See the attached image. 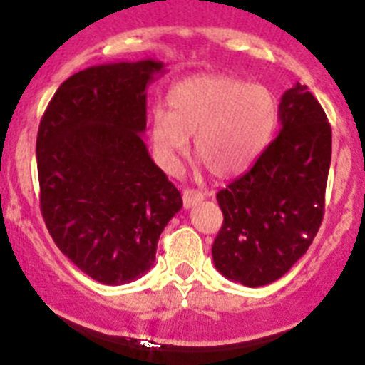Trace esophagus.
<instances>
[{
  "label": "esophagus",
  "mask_w": 365,
  "mask_h": 365,
  "mask_svg": "<svg viewBox=\"0 0 365 365\" xmlns=\"http://www.w3.org/2000/svg\"><path fill=\"white\" fill-rule=\"evenodd\" d=\"M203 200H205V194L200 192V190H194V189L183 190V207L185 208H192L194 205H197Z\"/></svg>",
  "instance_id": "1"
}]
</instances>
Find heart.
I'll return each mask as SVG.
<instances>
[{
	"label": "heart",
	"instance_id": "b5f03b06",
	"mask_svg": "<svg viewBox=\"0 0 365 365\" xmlns=\"http://www.w3.org/2000/svg\"><path fill=\"white\" fill-rule=\"evenodd\" d=\"M169 107L155 108L150 135L162 168L175 171L194 135V153L215 178L246 171L277 126L274 94L230 74H200L180 81Z\"/></svg>",
	"mask_w": 365,
	"mask_h": 365
}]
</instances>
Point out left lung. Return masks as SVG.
Returning a JSON list of instances; mask_svg holds the SVG:
<instances>
[{
    "instance_id": "8db88e82",
    "label": "left lung",
    "mask_w": 365,
    "mask_h": 365,
    "mask_svg": "<svg viewBox=\"0 0 365 365\" xmlns=\"http://www.w3.org/2000/svg\"><path fill=\"white\" fill-rule=\"evenodd\" d=\"M278 118L277 139L217 192L225 221L212 246L214 265L246 287L284 277L307 253L324 214L331 162L327 114L307 85L296 83L282 96Z\"/></svg>"
}]
</instances>
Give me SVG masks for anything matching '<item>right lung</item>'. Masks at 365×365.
Returning a JSON list of instances; mask_svg holds the SVG:
<instances>
[{
	"label": "right lung",
	"instance_id": "1",
	"mask_svg": "<svg viewBox=\"0 0 365 365\" xmlns=\"http://www.w3.org/2000/svg\"><path fill=\"white\" fill-rule=\"evenodd\" d=\"M164 73L153 58L87 67L60 85L38 126L42 217L58 250L100 284L144 277L183 205L143 140L146 88Z\"/></svg>",
	"mask_w": 365,
	"mask_h": 365
}]
</instances>
